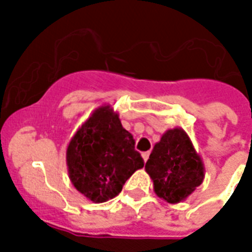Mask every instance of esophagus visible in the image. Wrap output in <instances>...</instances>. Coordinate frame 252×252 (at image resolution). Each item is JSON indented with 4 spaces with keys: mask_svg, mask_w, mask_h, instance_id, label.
<instances>
[{
    "mask_svg": "<svg viewBox=\"0 0 252 252\" xmlns=\"http://www.w3.org/2000/svg\"><path fill=\"white\" fill-rule=\"evenodd\" d=\"M142 156V159H144V161H148V159H149V156H150V152H145V153H142L141 154Z\"/></svg>",
    "mask_w": 252,
    "mask_h": 252,
    "instance_id": "34e87169",
    "label": "esophagus"
}]
</instances>
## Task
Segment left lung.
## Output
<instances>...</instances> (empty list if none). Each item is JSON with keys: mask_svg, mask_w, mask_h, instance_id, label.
<instances>
[{"mask_svg": "<svg viewBox=\"0 0 252 252\" xmlns=\"http://www.w3.org/2000/svg\"><path fill=\"white\" fill-rule=\"evenodd\" d=\"M145 170L157 196L171 204L183 201L204 179L203 161L182 128L163 133L154 145Z\"/></svg>", "mask_w": 252, "mask_h": 252, "instance_id": "obj_1", "label": "left lung"}]
</instances>
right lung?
Returning <instances> with one entry per match:
<instances>
[{
	"label": "right lung",
	"mask_w": 252,
	"mask_h": 252,
	"mask_svg": "<svg viewBox=\"0 0 252 252\" xmlns=\"http://www.w3.org/2000/svg\"><path fill=\"white\" fill-rule=\"evenodd\" d=\"M66 165L73 186L93 203L114 199L136 170L144 167L133 136L110 106L93 112L69 142Z\"/></svg>",
	"instance_id": "right-lung-1"
}]
</instances>
